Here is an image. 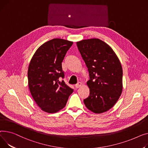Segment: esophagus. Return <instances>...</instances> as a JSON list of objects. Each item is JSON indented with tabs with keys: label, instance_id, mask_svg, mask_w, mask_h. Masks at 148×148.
<instances>
[{
	"label": "esophagus",
	"instance_id": "obj_1",
	"mask_svg": "<svg viewBox=\"0 0 148 148\" xmlns=\"http://www.w3.org/2000/svg\"><path fill=\"white\" fill-rule=\"evenodd\" d=\"M81 86H82V83L78 82L77 84L75 85V87H76V88H79V87H81Z\"/></svg>",
	"mask_w": 148,
	"mask_h": 148
}]
</instances>
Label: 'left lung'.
Returning <instances> with one entry per match:
<instances>
[{
    "instance_id": "left-lung-1",
    "label": "left lung",
    "mask_w": 148,
    "mask_h": 148,
    "mask_svg": "<svg viewBox=\"0 0 148 148\" xmlns=\"http://www.w3.org/2000/svg\"><path fill=\"white\" fill-rule=\"evenodd\" d=\"M76 44L90 78L86 82L90 95L84 103L90 111L102 114L114 106L122 94V66L114 51L99 39H84Z\"/></svg>"
}]
</instances>
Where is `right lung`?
<instances>
[{
  "instance_id": "add662e5",
  "label": "right lung",
  "mask_w": 148,
  "mask_h": 148,
  "mask_svg": "<svg viewBox=\"0 0 148 148\" xmlns=\"http://www.w3.org/2000/svg\"><path fill=\"white\" fill-rule=\"evenodd\" d=\"M73 42L55 38L40 46L28 68V85L34 101L41 110L54 114L63 109L73 90L59 78L64 77L62 62Z\"/></svg>"
}]
</instances>
